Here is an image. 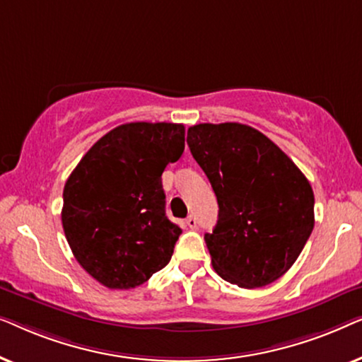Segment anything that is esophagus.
I'll use <instances>...</instances> for the list:
<instances>
[{
  "label": "esophagus",
  "mask_w": 362,
  "mask_h": 362,
  "mask_svg": "<svg viewBox=\"0 0 362 362\" xmlns=\"http://www.w3.org/2000/svg\"><path fill=\"white\" fill-rule=\"evenodd\" d=\"M186 226L189 227V229H196V227H197L196 217H194V216H187V217H186Z\"/></svg>",
  "instance_id": "1"
}]
</instances>
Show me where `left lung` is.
Here are the masks:
<instances>
[{
    "label": "left lung",
    "instance_id": "1",
    "mask_svg": "<svg viewBox=\"0 0 362 362\" xmlns=\"http://www.w3.org/2000/svg\"><path fill=\"white\" fill-rule=\"evenodd\" d=\"M187 145L219 204L204 235L217 275L242 288L279 280L313 230L308 180L270 138L242 123H199L187 130Z\"/></svg>",
    "mask_w": 362,
    "mask_h": 362
}]
</instances>
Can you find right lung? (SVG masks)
Here are the masks:
<instances>
[{"mask_svg":"<svg viewBox=\"0 0 362 362\" xmlns=\"http://www.w3.org/2000/svg\"><path fill=\"white\" fill-rule=\"evenodd\" d=\"M182 151L181 123H125L69 176L64 234L82 269L107 288H135L171 260L181 229L166 217L161 175Z\"/></svg>","mask_w":362,"mask_h":362,"instance_id":"add662e5","label":"right lung"}]
</instances>
